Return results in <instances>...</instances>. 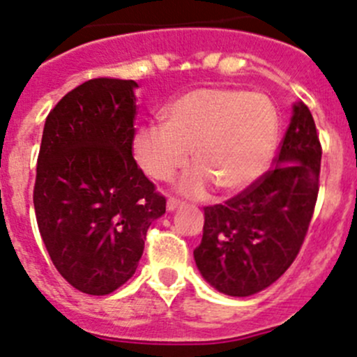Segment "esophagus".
<instances>
[{"label": "esophagus", "mask_w": 357, "mask_h": 357, "mask_svg": "<svg viewBox=\"0 0 357 357\" xmlns=\"http://www.w3.org/2000/svg\"><path fill=\"white\" fill-rule=\"evenodd\" d=\"M181 204H183L181 200L176 199V197H169V200H167V211H176L179 206H181Z\"/></svg>", "instance_id": "obj_1"}]
</instances>
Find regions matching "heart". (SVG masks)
I'll return each mask as SVG.
<instances>
[{
  "instance_id": "1",
  "label": "heart",
  "mask_w": 357,
  "mask_h": 357,
  "mask_svg": "<svg viewBox=\"0 0 357 357\" xmlns=\"http://www.w3.org/2000/svg\"><path fill=\"white\" fill-rule=\"evenodd\" d=\"M165 123L141 127L134 157L157 181H169L192 158L179 181L186 195L202 197L220 185L241 192L266 171L279 136L274 102L259 92L225 86L195 89L165 108Z\"/></svg>"
}]
</instances>
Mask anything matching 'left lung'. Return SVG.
<instances>
[{"label":"left lung","instance_id":"1","mask_svg":"<svg viewBox=\"0 0 357 357\" xmlns=\"http://www.w3.org/2000/svg\"><path fill=\"white\" fill-rule=\"evenodd\" d=\"M321 155L312 113L298 102L274 158L275 169L225 204L204 207L202 241L193 258L218 291L255 295L291 266L317 202Z\"/></svg>","mask_w":357,"mask_h":357}]
</instances>
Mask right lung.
<instances>
[{"mask_svg":"<svg viewBox=\"0 0 357 357\" xmlns=\"http://www.w3.org/2000/svg\"><path fill=\"white\" fill-rule=\"evenodd\" d=\"M134 79L94 78L47 116L33 190L38 228L59 274L108 295L136 272L150 225L165 213L132 155Z\"/></svg>","mask_w":357,"mask_h":357,"instance_id":"right-lung-1","label":"right lung"}]
</instances>
